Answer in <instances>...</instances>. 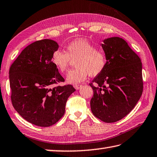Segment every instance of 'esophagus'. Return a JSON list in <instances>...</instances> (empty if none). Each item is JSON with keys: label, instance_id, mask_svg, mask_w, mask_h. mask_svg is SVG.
I'll use <instances>...</instances> for the list:
<instances>
[{"label": "esophagus", "instance_id": "obj_1", "mask_svg": "<svg viewBox=\"0 0 157 157\" xmlns=\"http://www.w3.org/2000/svg\"><path fill=\"white\" fill-rule=\"evenodd\" d=\"M82 86V85H78V84L77 85V84H76V85H74V87H75V88L76 89V90H79V89L81 88Z\"/></svg>", "mask_w": 157, "mask_h": 157}]
</instances>
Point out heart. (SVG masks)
<instances>
[{"label": "heart", "mask_w": 157, "mask_h": 157, "mask_svg": "<svg viewBox=\"0 0 157 157\" xmlns=\"http://www.w3.org/2000/svg\"><path fill=\"white\" fill-rule=\"evenodd\" d=\"M74 60L76 68L68 72L66 81L75 85L86 79L88 75L96 76L101 74L107 64V56L102 48L85 39L74 40L67 44L65 52L57 50L52 55L53 64L61 72H66Z\"/></svg>", "instance_id": "b5f03b06"}]
</instances>
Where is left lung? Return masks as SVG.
Instances as JSON below:
<instances>
[{
    "instance_id": "obj_1",
    "label": "left lung",
    "mask_w": 157,
    "mask_h": 157,
    "mask_svg": "<svg viewBox=\"0 0 157 157\" xmlns=\"http://www.w3.org/2000/svg\"><path fill=\"white\" fill-rule=\"evenodd\" d=\"M102 47L107 56V64L90 83L94 91L90 105L94 116L113 123L128 115L141 96L142 63L122 38L105 39Z\"/></svg>"
}]
</instances>
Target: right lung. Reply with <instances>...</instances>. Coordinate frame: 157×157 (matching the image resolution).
I'll list each match as a JSON object with an SVG mask.
<instances>
[{
    "mask_svg": "<svg viewBox=\"0 0 157 157\" xmlns=\"http://www.w3.org/2000/svg\"><path fill=\"white\" fill-rule=\"evenodd\" d=\"M59 48L52 40L36 41L20 53L10 69L11 100L14 109L27 122L48 127L63 117L72 85L53 87L64 78L52 61Z\"/></svg>",
    "mask_w": 157,
    "mask_h": 157,
    "instance_id": "right-lung-1",
    "label": "right lung"
}]
</instances>
